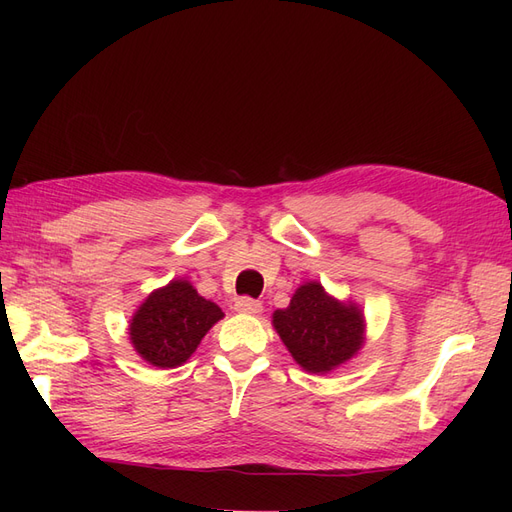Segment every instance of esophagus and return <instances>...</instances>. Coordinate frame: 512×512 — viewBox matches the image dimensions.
I'll return each mask as SVG.
<instances>
[{"mask_svg": "<svg viewBox=\"0 0 512 512\" xmlns=\"http://www.w3.org/2000/svg\"><path fill=\"white\" fill-rule=\"evenodd\" d=\"M235 309L239 314H260L262 312V303L250 297H241L235 301Z\"/></svg>", "mask_w": 512, "mask_h": 512, "instance_id": "esophagus-1", "label": "esophagus"}]
</instances>
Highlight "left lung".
<instances>
[{
	"mask_svg": "<svg viewBox=\"0 0 512 512\" xmlns=\"http://www.w3.org/2000/svg\"><path fill=\"white\" fill-rule=\"evenodd\" d=\"M273 327L292 359L312 374H329L365 342L361 309L333 299L318 282L299 286L286 309H275Z\"/></svg>",
	"mask_w": 512,
	"mask_h": 512,
	"instance_id": "left-lung-1",
	"label": "left lung"
}]
</instances>
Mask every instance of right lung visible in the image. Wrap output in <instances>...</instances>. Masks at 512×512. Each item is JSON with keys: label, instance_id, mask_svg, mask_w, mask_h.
Masks as SVG:
<instances>
[{"label": "right lung", "instance_id": "right-lung-1", "mask_svg": "<svg viewBox=\"0 0 512 512\" xmlns=\"http://www.w3.org/2000/svg\"><path fill=\"white\" fill-rule=\"evenodd\" d=\"M222 318V309L200 297L188 280H173L153 290L136 309L130 342L149 365L173 369L190 359L200 339Z\"/></svg>", "mask_w": 512, "mask_h": 512}]
</instances>
